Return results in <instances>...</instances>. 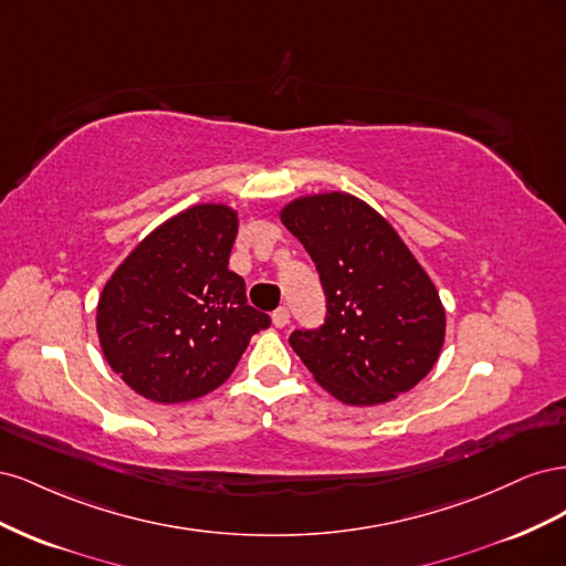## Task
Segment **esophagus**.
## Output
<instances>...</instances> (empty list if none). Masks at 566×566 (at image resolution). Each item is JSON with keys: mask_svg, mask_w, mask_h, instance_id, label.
Masks as SVG:
<instances>
[{"mask_svg": "<svg viewBox=\"0 0 566 566\" xmlns=\"http://www.w3.org/2000/svg\"><path fill=\"white\" fill-rule=\"evenodd\" d=\"M271 318H273V325H276V328H285V325L290 323V312H287V306H279V310L271 314Z\"/></svg>", "mask_w": 566, "mask_h": 566, "instance_id": "34e87169", "label": "esophagus"}]
</instances>
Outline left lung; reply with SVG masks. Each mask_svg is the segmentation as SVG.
I'll return each instance as SVG.
<instances>
[{"mask_svg":"<svg viewBox=\"0 0 566 566\" xmlns=\"http://www.w3.org/2000/svg\"><path fill=\"white\" fill-rule=\"evenodd\" d=\"M281 221L312 254L325 293L321 328L290 335L314 380L349 406L413 389L437 364L447 312L399 233L339 191L293 200Z\"/></svg>","mask_w":566,"mask_h":566,"instance_id":"obj_1","label":"left lung"}]
</instances>
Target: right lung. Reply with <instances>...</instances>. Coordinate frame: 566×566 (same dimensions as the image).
Instances as JSON below:
<instances>
[{"label":"right lung","mask_w":566,"mask_h":566,"mask_svg":"<svg viewBox=\"0 0 566 566\" xmlns=\"http://www.w3.org/2000/svg\"><path fill=\"white\" fill-rule=\"evenodd\" d=\"M238 212L193 205L136 245L96 306L108 366L156 403L191 401L217 389L271 318L248 304L229 269Z\"/></svg>","instance_id":"add662e5"}]
</instances>
